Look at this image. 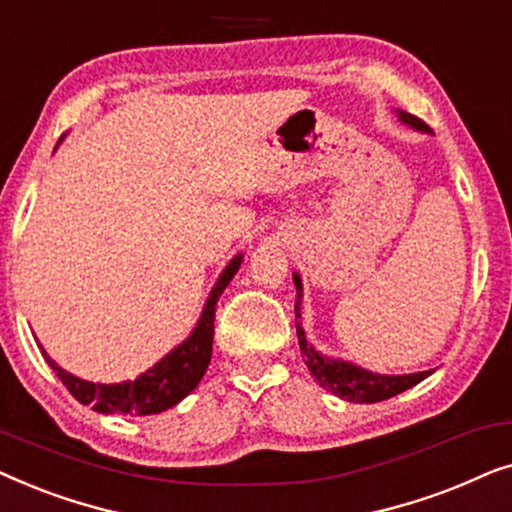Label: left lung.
I'll list each match as a JSON object with an SVG mask.
<instances>
[{
	"label": "left lung",
	"instance_id": "8db88e82",
	"mask_svg": "<svg viewBox=\"0 0 512 512\" xmlns=\"http://www.w3.org/2000/svg\"><path fill=\"white\" fill-rule=\"evenodd\" d=\"M401 121L412 125V128L417 130H424V132H431L429 125H426L422 118L412 116V114H405L401 111ZM293 284H296V317L298 314V305H300V291H303V286H300V279L298 275H293ZM298 331V345H300V352H303V361L307 363V368H310V373L314 380L319 382V387H324L326 391H331V394L345 398L349 403H380V401H387V398L401 394V391L415 387L424 380V377H429L433 370H424V373H412V375H377V373H368V370L363 368H356L352 363H345V361H333V359H326V356H321L314 352V349L307 345L305 340V333L300 324L296 326Z\"/></svg>",
	"mask_w": 512,
	"mask_h": 512
}]
</instances>
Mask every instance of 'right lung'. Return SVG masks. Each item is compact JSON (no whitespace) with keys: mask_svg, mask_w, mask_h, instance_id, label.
Returning a JSON list of instances; mask_svg holds the SVG:
<instances>
[{"mask_svg":"<svg viewBox=\"0 0 512 512\" xmlns=\"http://www.w3.org/2000/svg\"><path fill=\"white\" fill-rule=\"evenodd\" d=\"M242 256L223 270V275L216 282L212 296H209L205 312H202L200 324L195 328L191 338L184 345H179L174 352L158 361L151 370L139 375L135 382H121V384H95L79 380V377L65 373V370L55 366L53 359H48L44 352V359L48 366L55 370L60 382L65 384L76 401L83 405H93V410L111 415V412H121V415H158L172 405H177L181 398H186L191 391L198 387V382L205 375V370L212 361V340H214V312L216 300L221 298L223 289H226L230 279L235 277L237 268H240Z\"/></svg>","mask_w":512,"mask_h":512,"instance_id":"obj_1","label":"right lung"}]
</instances>
